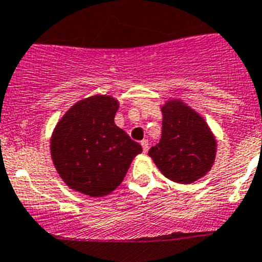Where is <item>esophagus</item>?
<instances>
[{"label":"esophagus","instance_id":"1","mask_svg":"<svg viewBox=\"0 0 262 262\" xmlns=\"http://www.w3.org/2000/svg\"><path fill=\"white\" fill-rule=\"evenodd\" d=\"M141 147H143L144 153H147L148 149H149V141H148V140H143V141H141Z\"/></svg>","mask_w":262,"mask_h":262}]
</instances>
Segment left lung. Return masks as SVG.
Masks as SVG:
<instances>
[{"label": "left lung", "mask_w": 262, "mask_h": 262, "mask_svg": "<svg viewBox=\"0 0 262 262\" xmlns=\"http://www.w3.org/2000/svg\"><path fill=\"white\" fill-rule=\"evenodd\" d=\"M161 112L162 136L148 155L167 179L193 183L208 174L214 164L215 136L205 119L182 100H169Z\"/></svg>", "instance_id": "1"}]
</instances>
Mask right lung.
Masks as SVG:
<instances>
[{
  "label": "right lung",
  "mask_w": 262,
  "mask_h": 262,
  "mask_svg": "<svg viewBox=\"0 0 262 262\" xmlns=\"http://www.w3.org/2000/svg\"><path fill=\"white\" fill-rule=\"evenodd\" d=\"M118 107L112 96H91L74 104L57 123L50 155L62 181L74 191L91 198L109 195L143 152L114 123Z\"/></svg>",
  "instance_id": "obj_1"
}]
</instances>
